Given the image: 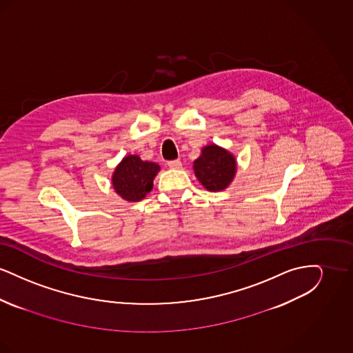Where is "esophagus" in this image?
Returning <instances> with one entry per match:
<instances>
[{
  "instance_id": "1",
  "label": "esophagus",
  "mask_w": 353,
  "mask_h": 353,
  "mask_svg": "<svg viewBox=\"0 0 353 353\" xmlns=\"http://www.w3.org/2000/svg\"><path fill=\"white\" fill-rule=\"evenodd\" d=\"M181 161L180 160H172V161H168V167L172 169H180L181 168Z\"/></svg>"
}]
</instances>
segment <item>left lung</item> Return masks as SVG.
Wrapping results in <instances>:
<instances>
[{"instance_id": "obj_1", "label": "left lung", "mask_w": 353, "mask_h": 353, "mask_svg": "<svg viewBox=\"0 0 353 353\" xmlns=\"http://www.w3.org/2000/svg\"><path fill=\"white\" fill-rule=\"evenodd\" d=\"M194 176L209 192H221L233 183L236 173V159L232 152L209 144L202 147L201 154L193 163Z\"/></svg>"}]
</instances>
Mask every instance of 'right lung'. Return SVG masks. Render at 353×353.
I'll return each instance as SVG.
<instances>
[{"instance_id":"obj_1","label":"right lung","mask_w":353,"mask_h":353,"mask_svg":"<svg viewBox=\"0 0 353 353\" xmlns=\"http://www.w3.org/2000/svg\"><path fill=\"white\" fill-rule=\"evenodd\" d=\"M160 169L159 164L144 161L137 154H127L111 176L112 188L125 201H141L151 192Z\"/></svg>"}]
</instances>
